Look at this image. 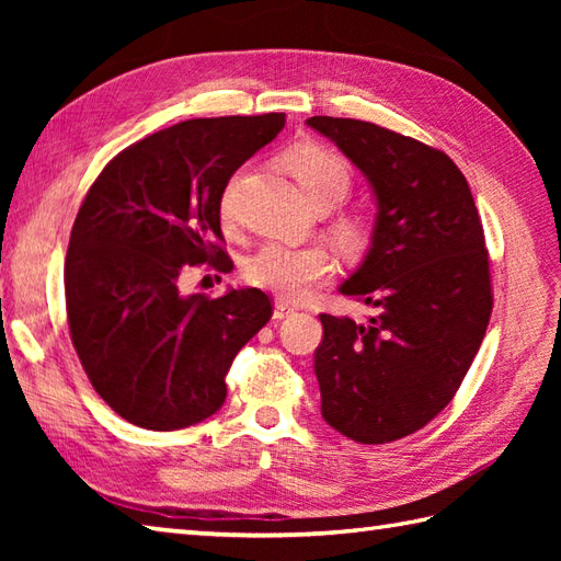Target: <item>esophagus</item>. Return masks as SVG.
<instances>
[{
  "label": "esophagus",
  "mask_w": 561,
  "mask_h": 561,
  "mask_svg": "<svg viewBox=\"0 0 561 561\" xmlns=\"http://www.w3.org/2000/svg\"><path fill=\"white\" fill-rule=\"evenodd\" d=\"M296 313V308L289 301H274V320H284V318H291Z\"/></svg>",
  "instance_id": "34e87169"
}]
</instances>
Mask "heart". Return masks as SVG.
<instances>
[{"label":"heart","instance_id":"1","mask_svg":"<svg viewBox=\"0 0 561 561\" xmlns=\"http://www.w3.org/2000/svg\"><path fill=\"white\" fill-rule=\"evenodd\" d=\"M282 165L318 211L342 205L354 183L350 161L335 149L316 145V141H299V145L289 147L282 153ZM231 214L233 185L226 187L221 197V217L231 219ZM332 233L344 248H359L366 238V224L356 214H340L332 221ZM332 270H335V262L325 248L267 243L245 260L243 274L253 287L296 301L318 284L328 282Z\"/></svg>","mask_w":561,"mask_h":561}]
</instances>
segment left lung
<instances>
[{
	"label": "left lung",
	"mask_w": 561,
	"mask_h": 561,
	"mask_svg": "<svg viewBox=\"0 0 561 561\" xmlns=\"http://www.w3.org/2000/svg\"><path fill=\"white\" fill-rule=\"evenodd\" d=\"M306 125L364 173L378 209L368 253L340 287L376 316H320V412L352 440L388 444L446 408L480 350L492 316L482 221L444 151L352 117Z\"/></svg>",
	"instance_id": "1"
}]
</instances>
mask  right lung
Instances as JSON below:
<instances>
[{
    "label": "right lung",
    "instance_id": "obj_1",
    "mask_svg": "<svg viewBox=\"0 0 561 561\" xmlns=\"http://www.w3.org/2000/svg\"><path fill=\"white\" fill-rule=\"evenodd\" d=\"M282 127L284 113L178 123L117 153L87 193L65 260L71 344L129 424L173 432L219 412L233 356L272 318L260 289L209 299L178 279L199 262L233 267L221 195Z\"/></svg>",
    "mask_w": 561,
    "mask_h": 561
}]
</instances>
